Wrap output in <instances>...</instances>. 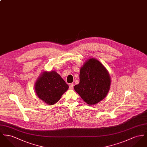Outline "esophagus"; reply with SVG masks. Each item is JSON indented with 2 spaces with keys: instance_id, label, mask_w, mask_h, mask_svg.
<instances>
[{
  "instance_id": "1",
  "label": "esophagus",
  "mask_w": 147,
  "mask_h": 147,
  "mask_svg": "<svg viewBox=\"0 0 147 147\" xmlns=\"http://www.w3.org/2000/svg\"><path fill=\"white\" fill-rule=\"evenodd\" d=\"M73 86H74V84H73V83H70V84H69V89L72 90V89L73 88Z\"/></svg>"
}]
</instances>
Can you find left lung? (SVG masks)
<instances>
[{"mask_svg": "<svg viewBox=\"0 0 147 147\" xmlns=\"http://www.w3.org/2000/svg\"><path fill=\"white\" fill-rule=\"evenodd\" d=\"M79 79V83L74 86V90L88 104L95 105L107 94L110 77L98 60L93 58L87 60L80 69Z\"/></svg>", "mask_w": 147, "mask_h": 147, "instance_id": "1", "label": "left lung"}]
</instances>
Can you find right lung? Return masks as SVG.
Returning <instances> with one entry per match:
<instances>
[{
    "instance_id": "obj_1",
    "label": "right lung",
    "mask_w": 147,
    "mask_h": 147,
    "mask_svg": "<svg viewBox=\"0 0 147 147\" xmlns=\"http://www.w3.org/2000/svg\"><path fill=\"white\" fill-rule=\"evenodd\" d=\"M69 86L56 71L44 72L37 80L35 90L38 97L49 105L58 101Z\"/></svg>"
}]
</instances>
